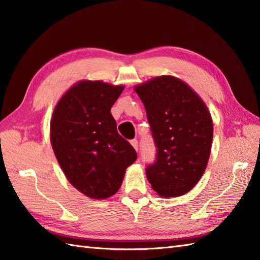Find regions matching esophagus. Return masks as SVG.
I'll use <instances>...</instances> for the list:
<instances>
[{
  "mask_svg": "<svg viewBox=\"0 0 260 260\" xmlns=\"http://www.w3.org/2000/svg\"><path fill=\"white\" fill-rule=\"evenodd\" d=\"M131 144H132V146H133L136 151L139 150V142H137V140H132L131 141Z\"/></svg>",
  "mask_w": 260,
  "mask_h": 260,
  "instance_id": "34e87169",
  "label": "esophagus"
}]
</instances>
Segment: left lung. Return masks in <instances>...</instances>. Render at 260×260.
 Listing matches in <instances>:
<instances>
[{"label": "left lung", "mask_w": 260, "mask_h": 260, "mask_svg": "<svg viewBox=\"0 0 260 260\" xmlns=\"http://www.w3.org/2000/svg\"><path fill=\"white\" fill-rule=\"evenodd\" d=\"M143 101L156 145V161L146 177L160 197L187 194L201 180L211 155L213 120L195 90L172 75L134 86Z\"/></svg>", "instance_id": "obj_1"}]
</instances>
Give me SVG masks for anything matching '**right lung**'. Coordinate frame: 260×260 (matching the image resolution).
Returning a JSON list of instances; mask_svg holds the SVG:
<instances>
[{
    "label": "right lung",
    "instance_id": "right-lung-1",
    "mask_svg": "<svg viewBox=\"0 0 260 260\" xmlns=\"http://www.w3.org/2000/svg\"><path fill=\"white\" fill-rule=\"evenodd\" d=\"M124 89L81 80L60 96L50 119V143L66 179L93 200L115 195L137 157L110 113Z\"/></svg>",
    "mask_w": 260,
    "mask_h": 260
}]
</instances>
